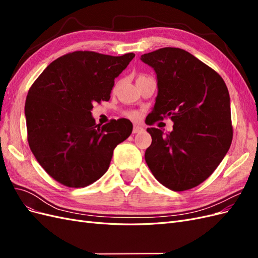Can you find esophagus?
Listing matches in <instances>:
<instances>
[{
  "label": "esophagus",
  "mask_w": 258,
  "mask_h": 258,
  "mask_svg": "<svg viewBox=\"0 0 258 258\" xmlns=\"http://www.w3.org/2000/svg\"><path fill=\"white\" fill-rule=\"evenodd\" d=\"M142 131H143V128L141 126H137V124H135L134 130H132V132H134V134H141Z\"/></svg>",
  "instance_id": "34e87169"
}]
</instances>
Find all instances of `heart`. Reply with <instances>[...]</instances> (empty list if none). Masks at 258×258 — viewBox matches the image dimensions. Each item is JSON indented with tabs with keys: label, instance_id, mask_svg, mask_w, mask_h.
Segmentation results:
<instances>
[{
	"label": "heart",
	"instance_id": "heart-1",
	"mask_svg": "<svg viewBox=\"0 0 258 258\" xmlns=\"http://www.w3.org/2000/svg\"><path fill=\"white\" fill-rule=\"evenodd\" d=\"M141 76H144V75H141ZM127 115L129 117H131V118H134V119H136V118H138V117H139V113L136 112V111H130V112L127 113Z\"/></svg>",
	"mask_w": 258,
	"mask_h": 258
}]
</instances>
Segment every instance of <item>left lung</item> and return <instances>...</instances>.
<instances>
[{
  "instance_id": "8db88e82",
  "label": "left lung",
  "mask_w": 258,
  "mask_h": 258,
  "mask_svg": "<svg viewBox=\"0 0 258 258\" xmlns=\"http://www.w3.org/2000/svg\"><path fill=\"white\" fill-rule=\"evenodd\" d=\"M157 74L158 95L145 122L169 117L173 130L147 128L152 144L145 161L169 189L196 187L214 172L232 141L230 98L224 80L181 48L165 47L141 56Z\"/></svg>"
}]
</instances>
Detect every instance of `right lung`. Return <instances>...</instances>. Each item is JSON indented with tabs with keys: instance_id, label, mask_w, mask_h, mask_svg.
<instances>
[{
	"instance_id": "obj_1",
	"label": "right lung",
	"mask_w": 258,
	"mask_h": 258,
	"mask_svg": "<svg viewBox=\"0 0 258 258\" xmlns=\"http://www.w3.org/2000/svg\"><path fill=\"white\" fill-rule=\"evenodd\" d=\"M135 56L70 52L52 61L29 89V146L42 168L62 185L80 188L96 182L110 167L114 148L131 135L129 119L101 126L91 110L95 102L110 100L114 80Z\"/></svg>"
}]
</instances>
